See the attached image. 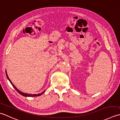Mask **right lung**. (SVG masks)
<instances>
[{
	"instance_id": "right-lung-1",
	"label": "right lung",
	"mask_w": 120,
	"mask_h": 120,
	"mask_svg": "<svg viewBox=\"0 0 120 120\" xmlns=\"http://www.w3.org/2000/svg\"><path fill=\"white\" fill-rule=\"evenodd\" d=\"M6 75H7V78H8V79L9 80V81H10V82L11 83V84H12V86H13V87L14 88V89H15L16 90V91L18 92L19 94H20L21 95H22V96H25V97H35V96H40V95H42L44 92H45V91H44L43 92H42L41 93H40V94H27V93H23V92H21V91H19V90H18V89H17V88L14 86V85L12 83V82L11 81V80H10V79L9 78V77H8V75H7V71H6Z\"/></svg>"
}]
</instances>
